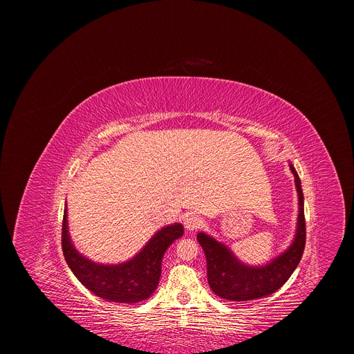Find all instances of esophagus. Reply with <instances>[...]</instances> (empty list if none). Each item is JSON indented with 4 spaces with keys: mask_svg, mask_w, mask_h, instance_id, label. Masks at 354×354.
<instances>
[{
    "mask_svg": "<svg viewBox=\"0 0 354 354\" xmlns=\"http://www.w3.org/2000/svg\"><path fill=\"white\" fill-rule=\"evenodd\" d=\"M185 228L189 230V231H196L201 227V224H203V221H201V218L196 214H189L186 218H185Z\"/></svg>",
    "mask_w": 354,
    "mask_h": 354,
    "instance_id": "obj_1",
    "label": "esophagus"
}]
</instances>
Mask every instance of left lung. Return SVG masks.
<instances>
[{"instance_id":"1","label":"left lung","mask_w":354,"mask_h":354,"mask_svg":"<svg viewBox=\"0 0 354 354\" xmlns=\"http://www.w3.org/2000/svg\"><path fill=\"white\" fill-rule=\"evenodd\" d=\"M298 192V227L292 245L283 255L262 268H249L235 259L230 249L212 236L200 232L197 241L203 248L207 261V281L210 288L221 298L230 301H249L266 297L277 291L297 269L306 248L304 194L297 171L290 165Z\"/></svg>"}]
</instances>
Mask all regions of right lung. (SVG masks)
<instances>
[{
  "instance_id": "1",
  "label": "right lung",
  "mask_w": 354,
  "mask_h": 354,
  "mask_svg": "<svg viewBox=\"0 0 354 354\" xmlns=\"http://www.w3.org/2000/svg\"><path fill=\"white\" fill-rule=\"evenodd\" d=\"M67 210L63 216L62 248L67 265L75 277L96 297L122 304H134L147 299L160 283L161 263L169 245L183 235L182 224L158 231L140 254L122 265L104 266L81 257L70 241Z\"/></svg>"
}]
</instances>
